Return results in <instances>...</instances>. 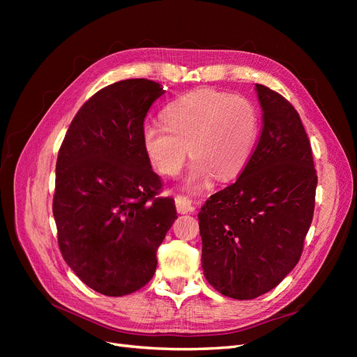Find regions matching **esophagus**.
I'll return each mask as SVG.
<instances>
[{
  "label": "esophagus",
  "instance_id": "34e87169",
  "mask_svg": "<svg viewBox=\"0 0 357 357\" xmlns=\"http://www.w3.org/2000/svg\"><path fill=\"white\" fill-rule=\"evenodd\" d=\"M176 208H177V211L180 214H186V213H190L193 210L190 201L186 197H183V195H177L176 197Z\"/></svg>",
  "mask_w": 357,
  "mask_h": 357
}]
</instances>
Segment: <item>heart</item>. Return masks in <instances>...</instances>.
I'll return each instance as SVG.
<instances>
[{"label":"heart","mask_w":357,"mask_h":357,"mask_svg":"<svg viewBox=\"0 0 357 357\" xmlns=\"http://www.w3.org/2000/svg\"><path fill=\"white\" fill-rule=\"evenodd\" d=\"M259 134L256 107L244 96L215 89H197L172 101L164 123L146 122L143 146L153 167L177 176L193 159L186 178L190 189L204 186L214 174L235 177L250 159Z\"/></svg>","instance_id":"heart-1"}]
</instances>
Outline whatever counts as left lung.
<instances>
[{
  "label": "left lung",
  "instance_id": "left-lung-1",
  "mask_svg": "<svg viewBox=\"0 0 357 357\" xmlns=\"http://www.w3.org/2000/svg\"><path fill=\"white\" fill-rule=\"evenodd\" d=\"M264 125L232 185L199 211L202 269L219 294L255 299L296 266L316 204L317 174L295 107L256 83Z\"/></svg>",
  "mask_w": 357,
  "mask_h": 357
}]
</instances>
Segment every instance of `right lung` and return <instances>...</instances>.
Listing matches in <instances>:
<instances>
[{
    "label": "right lung",
    "mask_w": 357,
    "mask_h": 357,
    "mask_svg": "<svg viewBox=\"0 0 357 357\" xmlns=\"http://www.w3.org/2000/svg\"><path fill=\"white\" fill-rule=\"evenodd\" d=\"M153 80L128 79L86 101L66 134L56 160L53 215L63 261L105 296L144 287L156 252L177 219L174 199L160 197L142 131L164 93Z\"/></svg>",
    "instance_id": "add662e5"
}]
</instances>
